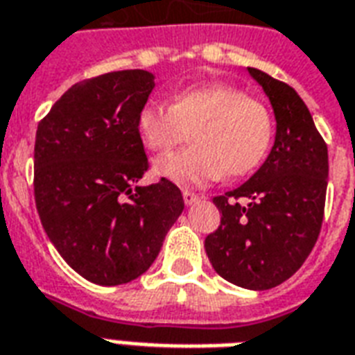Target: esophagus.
I'll return each instance as SVG.
<instances>
[{
    "mask_svg": "<svg viewBox=\"0 0 355 355\" xmlns=\"http://www.w3.org/2000/svg\"><path fill=\"white\" fill-rule=\"evenodd\" d=\"M200 200V196L196 193H191V191H183V202L187 204V206H193Z\"/></svg>",
    "mask_w": 355,
    "mask_h": 355,
    "instance_id": "obj_1",
    "label": "esophagus"
}]
</instances>
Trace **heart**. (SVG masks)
Here are the masks:
<instances>
[{"label":"heart","mask_w":355,"mask_h":355,"mask_svg":"<svg viewBox=\"0 0 355 355\" xmlns=\"http://www.w3.org/2000/svg\"><path fill=\"white\" fill-rule=\"evenodd\" d=\"M138 137L151 151L194 146L159 159L155 172L183 187L250 174L268 155L273 116L258 98L226 84L187 87L172 105L149 101L138 112Z\"/></svg>","instance_id":"1"}]
</instances>
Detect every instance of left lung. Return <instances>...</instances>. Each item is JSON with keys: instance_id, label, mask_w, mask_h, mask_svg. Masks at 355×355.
<instances>
[{"instance_id": "left-lung-1", "label": "left lung", "mask_w": 355, "mask_h": 355, "mask_svg": "<svg viewBox=\"0 0 355 355\" xmlns=\"http://www.w3.org/2000/svg\"><path fill=\"white\" fill-rule=\"evenodd\" d=\"M247 71L271 103L275 142L243 185L213 198L220 226L204 247L223 279L247 290H269L294 275L318 239L329 164L326 142L294 87L252 67Z\"/></svg>"}]
</instances>
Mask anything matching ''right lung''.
<instances>
[{"mask_svg":"<svg viewBox=\"0 0 355 355\" xmlns=\"http://www.w3.org/2000/svg\"><path fill=\"white\" fill-rule=\"evenodd\" d=\"M155 87L142 69L67 89L39 123L35 204L61 258L87 281L116 286L155 262L183 196L172 181L142 187L148 157L138 112Z\"/></svg>","mask_w":355,"mask_h":355,"instance_id":"1","label":"right lung"}]
</instances>
